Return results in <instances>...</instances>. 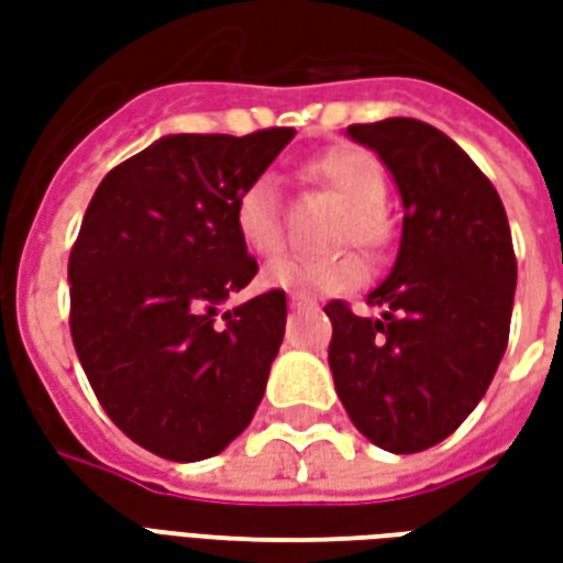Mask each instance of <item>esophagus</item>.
<instances>
[{
    "mask_svg": "<svg viewBox=\"0 0 563 563\" xmlns=\"http://www.w3.org/2000/svg\"><path fill=\"white\" fill-rule=\"evenodd\" d=\"M289 305H292L295 310H301V307H313V298H307V295L301 292H292L289 295Z\"/></svg>",
    "mask_w": 563,
    "mask_h": 563,
    "instance_id": "1",
    "label": "esophagus"
}]
</instances>
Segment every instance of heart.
Returning <instances> with one entry per match:
<instances>
[{
  "mask_svg": "<svg viewBox=\"0 0 563 563\" xmlns=\"http://www.w3.org/2000/svg\"><path fill=\"white\" fill-rule=\"evenodd\" d=\"M313 174L329 184L343 201H350V217L343 220L341 244L358 241L367 250H379L389 238V222L383 213L386 174L379 162L355 147L329 150L313 162ZM234 232L253 256H274L283 246L280 201L271 174H262L241 189L234 201ZM367 277L365 262L353 253L338 256H283L262 271V283L274 289H292L305 295H331L353 289Z\"/></svg>",
  "mask_w": 563,
  "mask_h": 563,
  "instance_id": "heart-1",
  "label": "heart"
}]
</instances>
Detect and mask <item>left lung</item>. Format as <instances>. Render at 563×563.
Masks as SVG:
<instances>
[{
  "instance_id": "obj_1",
  "label": "left lung",
  "mask_w": 563,
  "mask_h": 563,
  "mask_svg": "<svg viewBox=\"0 0 563 563\" xmlns=\"http://www.w3.org/2000/svg\"><path fill=\"white\" fill-rule=\"evenodd\" d=\"M404 201L395 268L355 317L331 301L329 367L362 434L395 455L437 446L483 401L509 341L516 253L507 210L476 162L413 117L355 123Z\"/></svg>"
}]
</instances>
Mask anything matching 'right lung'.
I'll use <instances>...</instances> for the list:
<instances>
[{"mask_svg": "<svg viewBox=\"0 0 563 563\" xmlns=\"http://www.w3.org/2000/svg\"><path fill=\"white\" fill-rule=\"evenodd\" d=\"M295 129L165 135L104 174L68 256L71 341L111 422L168 461L217 455L265 395L286 292L225 310L256 277L234 201Z\"/></svg>", "mask_w": 563, "mask_h": 563, "instance_id": "right-lung-1", "label": "right lung"}]
</instances>
